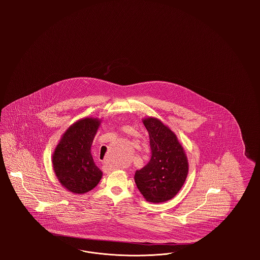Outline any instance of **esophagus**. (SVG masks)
Returning a JSON list of instances; mask_svg holds the SVG:
<instances>
[{"instance_id":"esophagus-1","label":"esophagus","mask_w":260,"mask_h":260,"mask_svg":"<svg viewBox=\"0 0 260 260\" xmlns=\"http://www.w3.org/2000/svg\"><path fill=\"white\" fill-rule=\"evenodd\" d=\"M107 170H109V171H113V170H114V168H111V167H109V168H107Z\"/></svg>"}]
</instances>
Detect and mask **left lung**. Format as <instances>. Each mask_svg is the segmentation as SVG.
Wrapping results in <instances>:
<instances>
[{
	"instance_id": "1",
	"label": "left lung",
	"mask_w": 260,
	"mask_h": 260,
	"mask_svg": "<svg viewBox=\"0 0 260 260\" xmlns=\"http://www.w3.org/2000/svg\"><path fill=\"white\" fill-rule=\"evenodd\" d=\"M150 136V162L136 171L134 181L151 203L165 202L177 194L186 181L189 164L176 135L159 119L143 120Z\"/></svg>"
}]
</instances>
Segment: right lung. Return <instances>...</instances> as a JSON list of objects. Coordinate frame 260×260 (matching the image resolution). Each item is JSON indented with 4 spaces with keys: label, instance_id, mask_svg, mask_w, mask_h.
Returning <instances> with one entry per match:
<instances>
[{
    "label": "right lung",
    "instance_id": "obj_1",
    "mask_svg": "<svg viewBox=\"0 0 260 260\" xmlns=\"http://www.w3.org/2000/svg\"><path fill=\"white\" fill-rule=\"evenodd\" d=\"M100 123L92 117L78 120L66 131L54 150L52 164L56 176L73 193H86L102 178L90 151Z\"/></svg>",
    "mask_w": 260,
    "mask_h": 260
}]
</instances>
